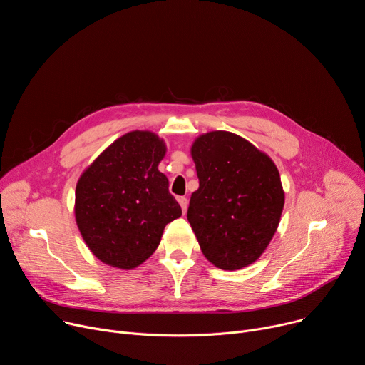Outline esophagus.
<instances>
[{"mask_svg":"<svg viewBox=\"0 0 365 365\" xmlns=\"http://www.w3.org/2000/svg\"><path fill=\"white\" fill-rule=\"evenodd\" d=\"M178 202L180 203V206H182V211H183V214H186V210H187V199L185 197V196H180V197H178Z\"/></svg>","mask_w":365,"mask_h":365,"instance_id":"obj_1","label":"esophagus"}]
</instances>
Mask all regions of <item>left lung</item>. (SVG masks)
Masks as SVG:
<instances>
[{
  "label": "left lung",
  "instance_id": "8db88e82",
  "mask_svg": "<svg viewBox=\"0 0 365 365\" xmlns=\"http://www.w3.org/2000/svg\"><path fill=\"white\" fill-rule=\"evenodd\" d=\"M199 187L187 221L215 267L252 264L270 244L282 217L284 192L273 160L228 131L199 135L192 148Z\"/></svg>",
  "mask_w": 365,
  "mask_h": 365
}]
</instances>
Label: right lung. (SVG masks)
Returning <instances> with one entry per match:
<instances>
[{
  "label": "right lung",
  "instance_id": "add662e5",
  "mask_svg": "<svg viewBox=\"0 0 365 365\" xmlns=\"http://www.w3.org/2000/svg\"><path fill=\"white\" fill-rule=\"evenodd\" d=\"M165 154L158 134L131 131L79 178L76 224L102 263L123 270L140 266L159 247L165 227L182 215L168 178L158 169Z\"/></svg>",
  "mask_w": 365,
  "mask_h": 365
}]
</instances>
